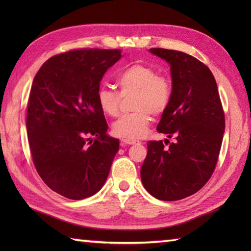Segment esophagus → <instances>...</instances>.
<instances>
[{"mask_svg": "<svg viewBox=\"0 0 251 251\" xmlns=\"http://www.w3.org/2000/svg\"><path fill=\"white\" fill-rule=\"evenodd\" d=\"M122 141V145L123 146H126V145H136V143H139V141L134 140V139H127V138H123L121 140Z\"/></svg>", "mask_w": 251, "mask_h": 251, "instance_id": "1", "label": "esophagus"}]
</instances>
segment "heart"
Returning a JSON list of instances; mask_svg holds the SVG:
<instances>
[{"label": "heart", "mask_w": 251, "mask_h": 251, "mask_svg": "<svg viewBox=\"0 0 251 251\" xmlns=\"http://www.w3.org/2000/svg\"><path fill=\"white\" fill-rule=\"evenodd\" d=\"M119 94L112 88L101 86L97 90V102L105 115L114 117L119 114L123 97L134 94L131 109L134 112L121 116L112 125L114 135L138 139L147 134L151 123V114L159 115L166 110L172 98V86L168 79L157 75L153 68L132 65L122 71L116 78Z\"/></svg>", "instance_id": "heart-1"}]
</instances>
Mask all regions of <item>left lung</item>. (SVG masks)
Wrapping results in <instances>:
<instances>
[{"instance_id":"1","label":"left lung","mask_w":251,"mask_h":251,"mask_svg":"<svg viewBox=\"0 0 251 251\" xmlns=\"http://www.w3.org/2000/svg\"><path fill=\"white\" fill-rule=\"evenodd\" d=\"M150 52L170 66L172 98L157 130L176 141L168 148L162 140L148 142L141 181L155 199L179 201L201 190L214 173L225 113L216 79L204 63L178 50L151 49Z\"/></svg>"}]
</instances>
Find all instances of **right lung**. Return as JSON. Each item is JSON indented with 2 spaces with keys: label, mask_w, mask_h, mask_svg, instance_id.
I'll return each instance as SVG.
<instances>
[{
  "label": "right lung",
  "mask_w": 251,
  "mask_h": 251,
  "mask_svg": "<svg viewBox=\"0 0 251 251\" xmlns=\"http://www.w3.org/2000/svg\"><path fill=\"white\" fill-rule=\"evenodd\" d=\"M121 57L120 50L63 52L45 61L32 83L26 111L32 159L46 185L67 199L97 193L120 149V140L106 134L97 90Z\"/></svg>",
  "instance_id": "obj_1"
}]
</instances>
